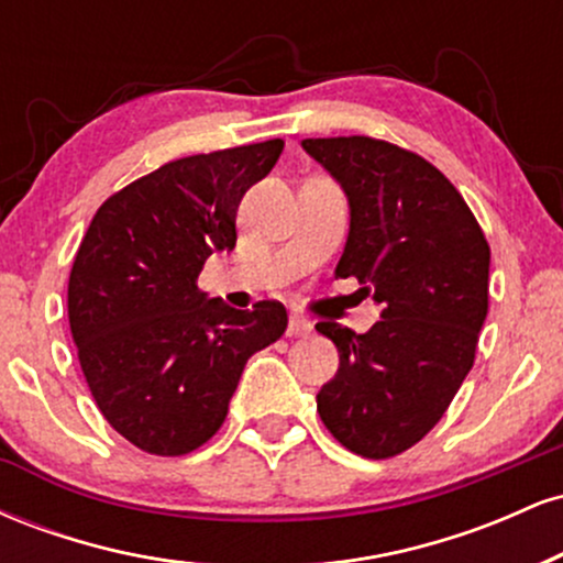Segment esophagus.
<instances>
[{"label":"esophagus","mask_w":563,"mask_h":563,"mask_svg":"<svg viewBox=\"0 0 563 563\" xmlns=\"http://www.w3.org/2000/svg\"><path fill=\"white\" fill-rule=\"evenodd\" d=\"M309 333H312V322H309V320L303 318V314H299V312L290 314V320H288V335H296V339H301V335H309Z\"/></svg>","instance_id":"34e87169"}]
</instances>
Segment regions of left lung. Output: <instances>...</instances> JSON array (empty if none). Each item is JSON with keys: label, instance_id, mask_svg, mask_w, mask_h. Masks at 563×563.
<instances>
[{"label": "left lung", "instance_id": "8db88e82", "mask_svg": "<svg viewBox=\"0 0 563 563\" xmlns=\"http://www.w3.org/2000/svg\"><path fill=\"white\" fill-rule=\"evenodd\" d=\"M349 200L335 275L357 277L380 320L318 331L339 371L318 394L325 429L363 457H391L434 429L474 365L487 318L489 245L455 185L429 161L373 137L303 140Z\"/></svg>", "mask_w": 563, "mask_h": 563}]
</instances>
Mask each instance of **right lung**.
<instances>
[{"label":"right lung","mask_w":563,"mask_h":563,"mask_svg":"<svg viewBox=\"0 0 563 563\" xmlns=\"http://www.w3.org/2000/svg\"><path fill=\"white\" fill-rule=\"evenodd\" d=\"M280 153L267 140L164 164L108 198L76 251L68 322L84 378L106 421L151 455L209 442L251 354L286 333L280 301L232 309L198 288Z\"/></svg>","instance_id":"right-lung-1"}]
</instances>
